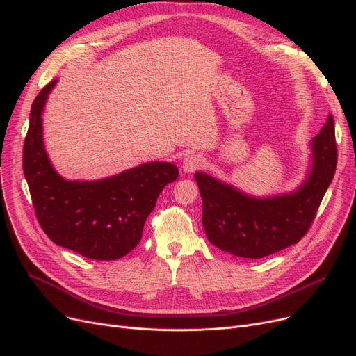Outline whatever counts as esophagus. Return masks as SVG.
<instances>
[{
    "label": "esophagus",
    "instance_id": "esophagus-1",
    "mask_svg": "<svg viewBox=\"0 0 356 356\" xmlns=\"http://www.w3.org/2000/svg\"><path fill=\"white\" fill-rule=\"evenodd\" d=\"M204 163H205L204 157H200L199 154H191V156H188L183 160V170L186 173H193L197 168L202 167Z\"/></svg>",
    "mask_w": 356,
    "mask_h": 356
}]
</instances>
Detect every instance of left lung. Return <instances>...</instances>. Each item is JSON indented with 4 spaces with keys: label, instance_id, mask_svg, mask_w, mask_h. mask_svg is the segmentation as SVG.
Returning a JSON list of instances; mask_svg holds the SVG:
<instances>
[{
    "label": "left lung",
    "instance_id": "left-lung-1",
    "mask_svg": "<svg viewBox=\"0 0 356 356\" xmlns=\"http://www.w3.org/2000/svg\"><path fill=\"white\" fill-rule=\"evenodd\" d=\"M310 167L298 186L285 193L254 196L204 172L195 179L202 196L208 240L238 257L260 259L297 244L310 228L332 183L337 149L333 116L310 143Z\"/></svg>",
    "mask_w": 356,
    "mask_h": 356
}]
</instances>
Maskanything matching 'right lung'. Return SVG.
<instances>
[{"mask_svg":"<svg viewBox=\"0 0 356 356\" xmlns=\"http://www.w3.org/2000/svg\"><path fill=\"white\" fill-rule=\"evenodd\" d=\"M58 80L44 86L30 109L23 172L38 221L55 244L95 260H116L141 241L157 197L179 176L173 163L149 161L99 180H68L43 144L42 113Z\"/></svg>","mask_w":356,"mask_h":356,"instance_id":"right-lung-1","label":"right lung"}]
</instances>
